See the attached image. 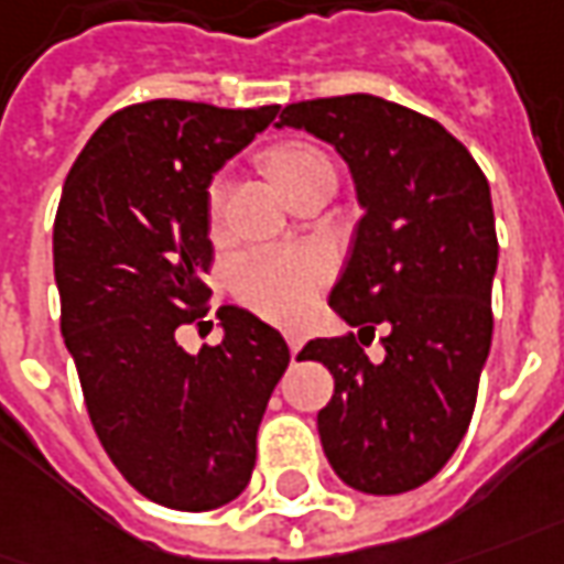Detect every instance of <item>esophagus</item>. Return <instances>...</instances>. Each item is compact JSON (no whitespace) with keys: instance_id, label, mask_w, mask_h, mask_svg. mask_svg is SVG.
<instances>
[{"instance_id":"obj_1","label":"esophagus","mask_w":564,"mask_h":564,"mask_svg":"<svg viewBox=\"0 0 564 564\" xmlns=\"http://www.w3.org/2000/svg\"><path fill=\"white\" fill-rule=\"evenodd\" d=\"M283 339H286V346H290V351L296 355L299 348H302V343H305V336L299 330H283Z\"/></svg>"}]
</instances>
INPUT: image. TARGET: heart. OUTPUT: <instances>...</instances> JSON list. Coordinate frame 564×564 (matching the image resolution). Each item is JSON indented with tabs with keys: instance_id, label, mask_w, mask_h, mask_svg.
<instances>
[{
	"instance_id": "obj_1",
	"label": "heart",
	"mask_w": 564,
	"mask_h": 564,
	"mask_svg": "<svg viewBox=\"0 0 564 564\" xmlns=\"http://www.w3.org/2000/svg\"><path fill=\"white\" fill-rule=\"evenodd\" d=\"M265 166L286 197L321 175H336L330 156L308 141H286L271 148L265 153ZM228 191H231L228 175H218L209 185L206 203L213 225L225 213ZM327 278H330V262L321 252L305 250H259L240 256L231 265L234 296L250 305L252 312L274 321H296L299 314L308 312Z\"/></svg>"
}]
</instances>
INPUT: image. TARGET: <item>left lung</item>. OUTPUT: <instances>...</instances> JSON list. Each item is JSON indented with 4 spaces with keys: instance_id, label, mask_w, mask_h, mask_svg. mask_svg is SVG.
I'll list each match as a JSON object with an SVG mask.
<instances>
[{
    "instance_id": "left-lung-1",
    "label": "left lung",
    "mask_w": 564,
    "mask_h": 564,
    "mask_svg": "<svg viewBox=\"0 0 564 564\" xmlns=\"http://www.w3.org/2000/svg\"><path fill=\"white\" fill-rule=\"evenodd\" d=\"M283 126L336 148L364 209L330 293L358 336L299 351L333 373V398L317 413L324 454L355 491H413L463 442L491 351V187L442 122L377 95L286 105ZM377 326L387 327V358L373 365L360 343Z\"/></svg>"
}]
</instances>
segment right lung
I'll return each mask as SVG.
<instances>
[{
    "mask_svg": "<svg viewBox=\"0 0 564 564\" xmlns=\"http://www.w3.org/2000/svg\"><path fill=\"white\" fill-rule=\"evenodd\" d=\"M278 105L156 98L107 117L76 156L55 216L61 333L89 420L122 478L160 507L206 512L250 485L256 432L290 364L283 336L221 305V346L191 355L209 312V182Z\"/></svg>",
    "mask_w": 564,
    "mask_h": 564,
    "instance_id": "1",
    "label": "right lung"
}]
</instances>
